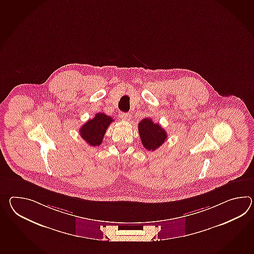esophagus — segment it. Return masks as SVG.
Segmentation results:
<instances>
[{
  "instance_id": "34e87169",
  "label": "esophagus",
  "mask_w": 254,
  "mask_h": 254,
  "mask_svg": "<svg viewBox=\"0 0 254 254\" xmlns=\"http://www.w3.org/2000/svg\"><path fill=\"white\" fill-rule=\"evenodd\" d=\"M119 117H120V119H125V120H129L131 119V114L121 112V113L119 114Z\"/></svg>"
}]
</instances>
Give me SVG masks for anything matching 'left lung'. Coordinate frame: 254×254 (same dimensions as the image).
<instances>
[{
  "instance_id": "left-lung-1",
  "label": "left lung",
  "mask_w": 254,
  "mask_h": 254,
  "mask_svg": "<svg viewBox=\"0 0 254 254\" xmlns=\"http://www.w3.org/2000/svg\"><path fill=\"white\" fill-rule=\"evenodd\" d=\"M141 142L147 150H156L167 139L168 134L160 125L153 122L151 119H144L138 124Z\"/></svg>"
}]
</instances>
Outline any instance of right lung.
Instances as JSON below:
<instances>
[{"instance_id":"1","label":"right lung","mask_w":254,"mask_h":254,"mask_svg":"<svg viewBox=\"0 0 254 254\" xmlns=\"http://www.w3.org/2000/svg\"><path fill=\"white\" fill-rule=\"evenodd\" d=\"M113 121L114 119L106 114H96L94 119L88 120L80 128V135L88 145L97 147L101 145L107 127Z\"/></svg>"}]
</instances>
